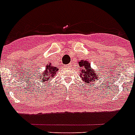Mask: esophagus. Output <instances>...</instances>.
<instances>
[{
	"mask_svg": "<svg viewBox=\"0 0 135 135\" xmlns=\"http://www.w3.org/2000/svg\"><path fill=\"white\" fill-rule=\"evenodd\" d=\"M70 66H71V64H67V65L65 66L66 68H69V67H70Z\"/></svg>",
	"mask_w": 135,
	"mask_h": 135,
	"instance_id": "obj_1",
	"label": "esophagus"
}]
</instances>
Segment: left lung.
<instances>
[{"label":"left lung","instance_id":"left-lung-1","mask_svg":"<svg viewBox=\"0 0 135 135\" xmlns=\"http://www.w3.org/2000/svg\"><path fill=\"white\" fill-rule=\"evenodd\" d=\"M78 64L80 66V78L82 79L83 82L87 83H95V81L97 80V78H99V74H97L95 72L96 71L94 69H91L90 66V63L88 61L86 60H80L78 61Z\"/></svg>","mask_w":135,"mask_h":135}]
</instances>
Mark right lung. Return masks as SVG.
Returning a JSON list of instances; mask_svg holds the SVG:
<instances>
[{"mask_svg": "<svg viewBox=\"0 0 135 135\" xmlns=\"http://www.w3.org/2000/svg\"><path fill=\"white\" fill-rule=\"evenodd\" d=\"M58 70H59V69H57L56 66L52 65V64L50 62L45 66V71L42 72L38 76L39 80L43 81V82H44V81L47 82L50 79L51 80V78H53L55 76H57Z\"/></svg>", "mask_w": 135, "mask_h": 135, "instance_id": "obj_1", "label": "right lung"}]
</instances>
